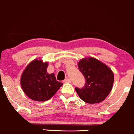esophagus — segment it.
<instances>
[{
    "instance_id": "esophagus-1",
    "label": "esophagus",
    "mask_w": 134,
    "mask_h": 134,
    "mask_svg": "<svg viewBox=\"0 0 134 134\" xmlns=\"http://www.w3.org/2000/svg\"><path fill=\"white\" fill-rule=\"evenodd\" d=\"M63 82L65 83H71V80H70L69 78H66L65 79H64V81H63Z\"/></svg>"
}]
</instances>
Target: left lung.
<instances>
[{"mask_svg": "<svg viewBox=\"0 0 134 134\" xmlns=\"http://www.w3.org/2000/svg\"><path fill=\"white\" fill-rule=\"evenodd\" d=\"M78 67L86 80L83 88H75L80 98L91 104L104 101L110 93L113 85L112 70L93 57L81 59L78 63Z\"/></svg>", "mask_w": 134, "mask_h": 134, "instance_id": "obj_1", "label": "left lung"}]
</instances>
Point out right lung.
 <instances>
[{"label":"right lung","mask_w":134,"mask_h":134,"mask_svg":"<svg viewBox=\"0 0 134 134\" xmlns=\"http://www.w3.org/2000/svg\"><path fill=\"white\" fill-rule=\"evenodd\" d=\"M48 63L35 59L28 64L21 77V86L25 94L34 101L48 100L63 83L57 81L54 74H48Z\"/></svg>","instance_id":"1"}]
</instances>
